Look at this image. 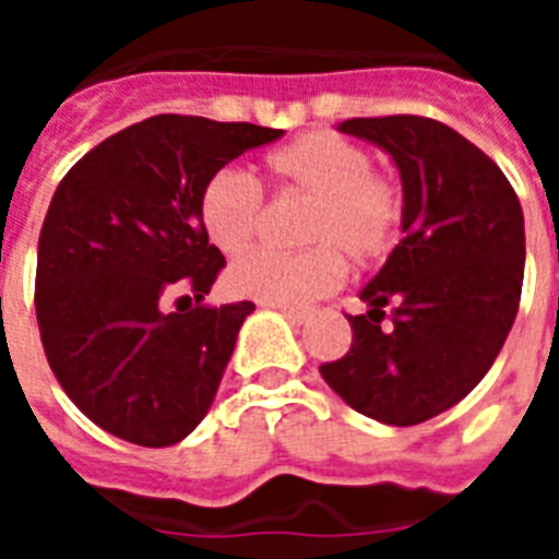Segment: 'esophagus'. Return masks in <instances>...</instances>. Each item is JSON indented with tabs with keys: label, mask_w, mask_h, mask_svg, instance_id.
I'll list each match as a JSON object with an SVG mask.
<instances>
[{
	"label": "esophagus",
	"mask_w": 559,
	"mask_h": 559,
	"mask_svg": "<svg viewBox=\"0 0 559 559\" xmlns=\"http://www.w3.org/2000/svg\"><path fill=\"white\" fill-rule=\"evenodd\" d=\"M269 308L280 310V313H283L290 324H305V322H308V310H302V308H285V305H269Z\"/></svg>",
	"instance_id": "34e87169"
}]
</instances>
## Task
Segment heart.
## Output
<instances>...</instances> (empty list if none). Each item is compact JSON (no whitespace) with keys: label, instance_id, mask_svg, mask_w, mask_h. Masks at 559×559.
<instances>
[{"label":"heart","instance_id":"heart-1","mask_svg":"<svg viewBox=\"0 0 559 559\" xmlns=\"http://www.w3.org/2000/svg\"><path fill=\"white\" fill-rule=\"evenodd\" d=\"M280 187L310 195L305 237L316 240L302 251L257 249L226 271L235 296L265 305L302 308L344 280L347 251L367 263L394 243L403 201L392 181L372 173V159L355 142L333 131L296 136L269 156ZM263 218V190L249 173L224 167L201 192V224L212 246L240 254L254 240Z\"/></svg>","mask_w":559,"mask_h":559}]
</instances>
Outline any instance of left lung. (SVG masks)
I'll use <instances>...</instances> for the list:
<instances>
[{"mask_svg":"<svg viewBox=\"0 0 559 559\" xmlns=\"http://www.w3.org/2000/svg\"><path fill=\"white\" fill-rule=\"evenodd\" d=\"M338 131L392 156L403 185V240L347 316L353 347L322 364L349 408L383 426H417L478 386L515 322L526 237L515 190L496 162L445 122L355 117ZM392 304L393 324L380 329Z\"/></svg>","mask_w":559,"mask_h":559,"instance_id":"left-lung-1","label":"left lung"}]
</instances>
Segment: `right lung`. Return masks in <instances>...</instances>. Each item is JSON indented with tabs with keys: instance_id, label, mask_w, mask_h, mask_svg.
Returning <instances> with one entry per match:
<instances>
[{
	"instance_id": "right-lung-1",
	"label": "right lung",
	"mask_w": 559,
	"mask_h": 559,
	"mask_svg": "<svg viewBox=\"0 0 559 559\" xmlns=\"http://www.w3.org/2000/svg\"><path fill=\"white\" fill-rule=\"evenodd\" d=\"M280 136L156 114L92 147L58 185L38 237V330L63 392L103 431L167 448L206 417L254 305L204 302L226 260L201 224V192ZM176 293L197 308L162 309Z\"/></svg>"
}]
</instances>
